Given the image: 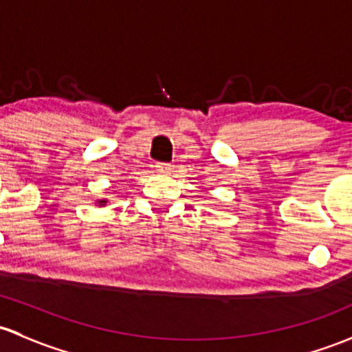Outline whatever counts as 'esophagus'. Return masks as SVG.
<instances>
[{
	"label": "esophagus",
	"instance_id": "1",
	"mask_svg": "<svg viewBox=\"0 0 352 352\" xmlns=\"http://www.w3.org/2000/svg\"><path fill=\"white\" fill-rule=\"evenodd\" d=\"M155 168H157V172H160V173L172 172V165L164 164V162H158V164H155Z\"/></svg>",
	"mask_w": 352,
	"mask_h": 352
}]
</instances>
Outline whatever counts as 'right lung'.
<instances>
[{
	"mask_svg": "<svg viewBox=\"0 0 352 352\" xmlns=\"http://www.w3.org/2000/svg\"><path fill=\"white\" fill-rule=\"evenodd\" d=\"M98 204H100V206H105L107 200H98Z\"/></svg>",
	"mask_w": 352,
	"mask_h": 352,
	"instance_id": "right-lung-1",
	"label": "right lung"
}]
</instances>
